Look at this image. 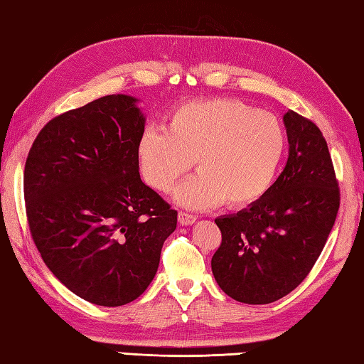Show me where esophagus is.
<instances>
[{
    "mask_svg": "<svg viewBox=\"0 0 364 364\" xmlns=\"http://www.w3.org/2000/svg\"><path fill=\"white\" fill-rule=\"evenodd\" d=\"M196 222V217L191 215V214H187V212H179V223L181 225H193Z\"/></svg>",
    "mask_w": 364,
    "mask_h": 364,
    "instance_id": "esophagus-1",
    "label": "esophagus"
}]
</instances>
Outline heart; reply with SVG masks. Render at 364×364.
Here are the masks:
<instances>
[{"instance_id": "1", "label": "heart", "mask_w": 364, "mask_h": 364, "mask_svg": "<svg viewBox=\"0 0 364 364\" xmlns=\"http://www.w3.org/2000/svg\"><path fill=\"white\" fill-rule=\"evenodd\" d=\"M285 146V132L272 114L215 98L185 102L169 117L166 132L146 129L138 161L144 181L168 193L196 160L200 173L174 191V200L190 209L222 201L244 208L269 190Z\"/></svg>"}]
</instances>
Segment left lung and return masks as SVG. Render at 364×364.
<instances>
[{
  "mask_svg": "<svg viewBox=\"0 0 364 364\" xmlns=\"http://www.w3.org/2000/svg\"><path fill=\"white\" fill-rule=\"evenodd\" d=\"M289 160L269 190L215 223L222 244L212 257L220 289L239 303L269 304L303 282L317 262L339 210V188L318 127L284 115Z\"/></svg>",
  "mask_w": 364,
  "mask_h": 364,
  "instance_id": "left-lung-1",
  "label": "left lung"
}]
</instances>
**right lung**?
Instances as JSON below:
<instances>
[{
    "instance_id": "1",
    "label": "right lung",
    "mask_w": 364,
    "mask_h": 364,
    "mask_svg": "<svg viewBox=\"0 0 364 364\" xmlns=\"http://www.w3.org/2000/svg\"><path fill=\"white\" fill-rule=\"evenodd\" d=\"M138 98L107 95L52 119L25 163L33 241L66 289L97 306L139 298L177 210L141 181Z\"/></svg>"
}]
</instances>
